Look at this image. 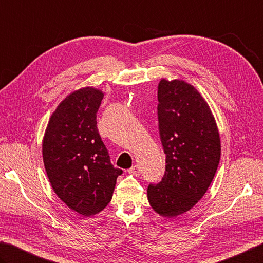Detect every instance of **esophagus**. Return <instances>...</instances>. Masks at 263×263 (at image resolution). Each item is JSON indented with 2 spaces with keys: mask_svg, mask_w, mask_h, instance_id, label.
<instances>
[{
  "mask_svg": "<svg viewBox=\"0 0 263 263\" xmlns=\"http://www.w3.org/2000/svg\"><path fill=\"white\" fill-rule=\"evenodd\" d=\"M128 172L135 176H140L141 175V167L138 165H134L133 167L129 168V170H128Z\"/></svg>",
  "mask_w": 263,
  "mask_h": 263,
  "instance_id": "esophagus-1",
  "label": "esophagus"
}]
</instances>
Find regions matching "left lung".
Returning a JSON list of instances; mask_svg holds the SVG:
<instances>
[{
	"instance_id": "left-lung-1",
	"label": "left lung",
	"mask_w": 263,
	"mask_h": 263,
	"mask_svg": "<svg viewBox=\"0 0 263 263\" xmlns=\"http://www.w3.org/2000/svg\"><path fill=\"white\" fill-rule=\"evenodd\" d=\"M159 135L166 155L161 181L148 184L147 199L165 217L187 212L205 195L221 157L220 134L209 104L183 80L158 86Z\"/></svg>"
}]
</instances>
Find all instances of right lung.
Instances as JSON below:
<instances>
[{"mask_svg":"<svg viewBox=\"0 0 263 263\" xmlns=\"http://www.w3.org/2000/svg\"><path fill=\"white\" fill-rule=\"evenodd\" d=\"M104 93L82 88L70 93L49 120L42 142L43 162L56 195L83 216L100 213L111 201L122 171L111 163L97 129Z\"/></svg>","mask_w":263,"mask_h":263,"instance_id":"obj_1","label":"right lung"}]
</instances>
